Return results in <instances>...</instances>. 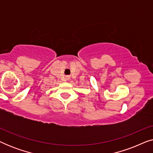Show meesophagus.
Returning <instances> with one entry per match:
<instances>
[{
    "label": "esophagus",
    "mask_w": 153,
    "mask_h": 153,
    "mask_svg": "<svg viewBox=\"0 0 153 153\" xmlns=\"http://www.w3.org/2000/svg\"><path fill=\"white\" fill-rule=\"evenodd\" d=\"M65 79H67V80H69V79H70V76H68H68H65Z\"/></svg>",
    "instance_id": "esophagus-1"
}]
</instances>
